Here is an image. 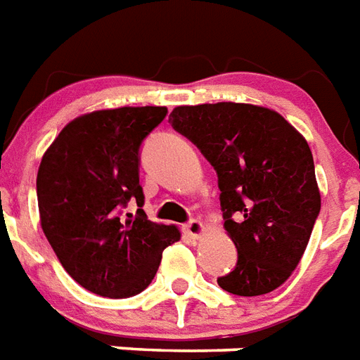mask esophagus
<instances>
[{
	"label": "esophagus",
	"mask_w": 360,
	"mask_h": 360,
	"mask_svg": "<svg viewBox=\"0 0 360 360\" xmlns=\"http://www.w3.org/2000/svg\"><path fill=\"white\" fill-rule=\"evenodd\" d=\"M184 232L189 236V238H193V240H198L200 236L204 234V225L202 221L198 219H191L189 223L184 225Z\"/></svg>",
	"instance_id": "34e87169"
}]
</instances>
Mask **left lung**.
<instances>
[{
  "label": "left lung",
  "mask_w": 360,
  "mask_h": 360,
  "mask_svg": "<svg viewBox=\"0 0 360 360\" xmlns=\"http://www.w3.org/2000/svg\"><path fill=\"white\" fill-rule=\"evenodd\" d=\"M172 128L217 172L225 230L238 249L221 288L252 297L278 288L303 257L320 214L314 160L283 115L234 102L180 105Z\"/></svg>",
  "instance_id": "8db88e82"
}]
</instances>
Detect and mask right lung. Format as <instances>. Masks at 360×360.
I'll return each mask as SVG.
<instances>
[{
    "label": "right lung",
    "instance_id": "obj_1",
    "mask_svg": "<svg viewBox=\"0 0 360 360\" xmlns=\"http://www.w3.org/2000/svg\"><path fill=\"white\" fill-rule=\"evenodd\" d=\"M167 108L102 109L65 126L37 174L40 226L77 284L102 297L139 294L152 283L165 247L180 230L143 212L139 148ZM130 200L134 220L120 217ZM131 217V214H128Z\"/></svg>",
    "mask_w": 360,
    "mask_h": 360
}]
</instances>
